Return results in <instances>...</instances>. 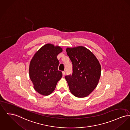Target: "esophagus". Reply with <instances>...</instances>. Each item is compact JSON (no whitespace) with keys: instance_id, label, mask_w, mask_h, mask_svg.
Here are the masks:
<instances>
[{"instance_id":"34e87169","label":"esophagus","mask_w":130,"mask_h":130,"mask_svg":"<svg viewBox=\"0 0 130 130\" xmlns=\"http://www.w3.org/2000/svg\"><path fill=\"white\" fill-rule=\"evenodd\" d=\"M62 74H63V76H64L65 75V71H63L62 72Z\"/></svg>"}]
</instances>
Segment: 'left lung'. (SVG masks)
I'll list each match as a JSON object with an SVG mask.
<instances>
[{
  "mask_svg": "<svg viewBox=\"0 0 130 130\" xmlns=\"http://www.w3.org/2000/svg\"><path fill=\"white\" fill-rule=\"evenodd\" d=\"M66 52L73 64L72 75L65 76L71 92L76 97L89 95L98 84L101 67L98 60L83 46L68 47Z\"/></svg>",
  "mask_w": 130,
  "mask_h": 130,
  "instance_id": "8db88e82",
  "label": "left lung"
}]
</instances>
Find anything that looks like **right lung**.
Listing matches in <instances>:
<instances>
[{"label": "right lung", "mask_w": 130, "mask_h": 130, "mask_svg": "<svg viewBox=\"0 0 130 130\" xmlns=\"http://www.w3.org/2000/svg\"><path fill=\"white\" fill-rule=\"evenodd\" d=\"M62 51L59 46L47 44L34 54L29 65V73L34 88L39 94L47 96L54 91L62 76L58 70L57 55Z\"/></svg>", "instance_id": "1"}]
</instances>
